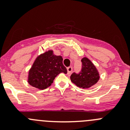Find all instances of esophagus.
I'll list each match as a JSON object with an SVG mask.
<instances>
[{
	"label": "esophagus",
	"instance_id": "34e87169",
	"mask_svg": "<svg viewBox=\"0 0 130 130\" xmlns=\"http://www.w3.org/2000/svg\"><path fill=\"white\" fill-rule=\"evenodd\" d=\"M67 72L68 74H70L72 72V67H69L67 68Z\"/></svg>",
	"mask_w": 130,
	"mask_h": 130
}]
</instances>
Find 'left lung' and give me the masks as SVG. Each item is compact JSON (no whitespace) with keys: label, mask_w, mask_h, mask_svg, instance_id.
<instances>
[{"label":"left lung","mask_w":130,"mask_h":130,"mask_svg":"<svg viewBox=\"0 0 130 130\" xmlns=\"http://www.w3.org/2000/svg\"><path fill=\"white\" fill-rule=\"evenodd\" d=\"M82 69L78 74L73 73L70 76L72 82L80 88L89 89L94 86L100 78L99 72L94 64L87 57L81 60Z\"/></svg>","instance_id":"left-lung-1"}]
</instances>
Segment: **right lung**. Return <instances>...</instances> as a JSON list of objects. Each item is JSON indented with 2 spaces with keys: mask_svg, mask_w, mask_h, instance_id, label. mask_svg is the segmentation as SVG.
<instances>
[{
  "mask_svg": "<svg viewBox=\"0 0 130 130\" xmlns=\"http://www.w3.org/2000/svg\"><path fill=\"white\" fill-rule=\"evenodd\" d=\"M67 73L61 56L54 55L52 50L38 56L29 70L27 82L32 87L43 90L50 87L60 73Z\"/></svg>",
  "mask_w": 130,
  "mask_h": 130,
  "instance_id": "obj_1",
  "label": "right lung"
}]
</instances>
